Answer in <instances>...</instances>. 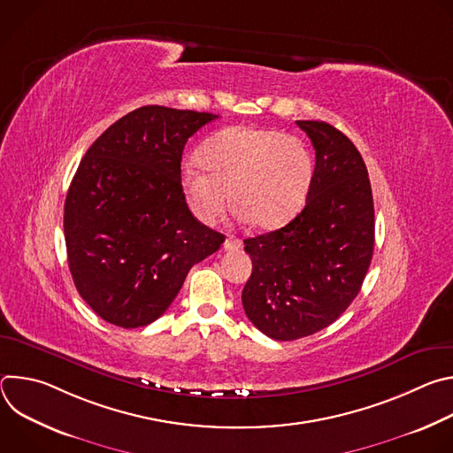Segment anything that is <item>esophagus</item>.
Returning <instances> with one entry per match:
<instances>
[{"label": "esophagus", "mask_w": 453, "mask_h": 453, "mask_svg": "<svg viewBox=\"0 0 453 453\" xmlns=\"http://www.w3.org/2000/svg\"><path fill=\"white\" fill-rule=\"evenodd\" d=\"M240 247H242V242L238 238H226V242H224L226 250H238Z\"/></svg>", "instance_id": "obj_1"}]
</instances>
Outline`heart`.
Wrapping results in <instances>:
<instances>
[{
    "label": "heart",
    "instance_id": "obj_1",
    "mask_svg": "<svg viewBox=\"0 0 453 453\" xmlns=\"http://www.w3.org/2000/svg\"><path fill=\"white\" fill-rule=\"evenodd\" d=\"M201 159L184 165L180 184L191 213L204 224H215L233 197L242 219L276 229L301 210L313 177L308 147L271 128H224L208 140Z\"/></svg>",
    "mask_w": 453,
    "mask_h": 453
}]
</instances>
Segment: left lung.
Returning <instances> with one entry per match:
<instances>
[{"mask_svg":"<svg viewBox=\"0 0 453 453\" xmlns=\"http://www.w3.org/2000/svg\"><path fill=\"white\" fill-rule=\"evenodd\" d=\"M315 149L303 211L285 227L243 240L252 260L242 303L274 341L308 337L346 311L360 292L374 247V206L365 163L326 121H296Z\"/></svg>","mask_w":453,"mask_h":453,"instance_id":"8db88e82","label":"left lung"}]
</instances>
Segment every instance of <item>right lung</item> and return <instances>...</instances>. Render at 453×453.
I'll return each mask as SVG.
<instances>
[{
	"mask_svg": "<svg viewBox=\"0 0 453 453\" xmlns=\"http://www.w3.org/2000/svg\"><path fill=\"white\" fill-rule=\"evenodd\" d=\"M211 112L145 105L88 149L64 204L68 265L104 320L140 328L161 317L189 269L226 236L191 215L180 184L189 136Z\"/></svg>",
	"mask_w": 453,
	"mask_h": 453,
	"instance_id": "obj_1",
	"label": "right lung"
}]
</instances>
